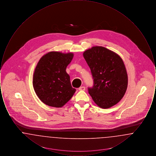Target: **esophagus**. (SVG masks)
Listing matches in <instances>:
<instances>
[{
    "label": "esophagus",
    "instance_id": "34e87169",
    "mask_svg": "<svg viewBox=\"0 0 156 156\" xmlns=\"http://www.w3.org/2000/svg\"><path fill=\"white\" fill-rule=\"evenodd\" d=\"M79 90H85V87H81L80 88H79Z\"/></svg>",
    "mask_w": 156,
    "mask_h": 156
}]
</instances>
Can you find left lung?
<instances>
[{
  "instance_id": "8db88e82",
  "label": "left lung",
  "mask_w": 156,
  "mask_h": 156,
  "mask_svg": "<svg viewBox=\"0 0 156 156\" xmlns=\"http://www.w3.org/2000/svg\"><path fill=\"white\" fill-rule=\"evenodd\" d=\"M83 56L93 76L94 85L88 92L103 109L116 105L126 93L128 77L123 59L117 53L102 46L85 50Z\"/></svg>"
}]
</instances>
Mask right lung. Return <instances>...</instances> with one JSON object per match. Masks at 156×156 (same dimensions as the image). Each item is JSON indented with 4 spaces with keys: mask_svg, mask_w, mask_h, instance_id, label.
<instances>
[{
    "mask_svg": "<svg viewBox=\"0 0 156 156\" xmlns=\"http://www.w3.org/2000/svg\"><path fill=\"white\" fill-rule=\"evenodd\" d=\"M74 53L50 51L38 61L35 68L33 86L40 100L51 107L61 108L73 97L69 75L66 72Z\"/></svg>",
    "mask_w": 156,
    "mask_h": 156,
    "instance_id": "1",
    "label": "right lung"
}]
</instances>
